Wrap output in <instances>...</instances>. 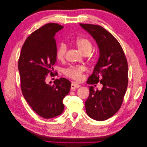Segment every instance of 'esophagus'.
<instances>
[{
    "mask_svg": "<svg viewBox=\"0 0 147 147\" xmlns=\"http://www.w3.org/2000/svg\"><path fill=\"white\" fill-rule=\"evenodd\" d=\"M79 86H80V85H78V84H76L74 83H72L71 85V90H75L76 88H79Z\"/></svg>",
    "mask_w": 147,
    "mask_h": 147,
    "instance_id": "esophagus-1",
    "label": "esophagus"
}]
</instances>
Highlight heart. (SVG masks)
I'll return each mask as SVG.
<instances>
[{"label":"heart","instance_id":"heart-1","mask_svg":"<svg viewBox=\"0 0 147 147\" xmlns=\"http://www.w3.org/2000/svg\"><path fill=\"white\" fill-rule=\"evenodd\" d=\"M75 44L78 49L84 55H88L92 51L93 45L91 41L86 37L78 38L75 41ZM67 52V45L63 42H61L57 46L56 55L57 59L62 61L66 57ZM85 71V68L83 66H71L64 69L65 76L69 78L80 81L83 78V74Z\"/></svg>","mask_w":147,"mask_h":147}]
</instances>
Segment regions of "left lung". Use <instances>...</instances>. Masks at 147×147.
Listing matches in <instances>:
<instances>
[{
  "instance_id": "8db88e82",
  "label": "left lung",
  "mask_w": 147,
  "mask_h": 147,
  "mask_svg": "<svg viewBox=\"0 0 147 147\" xmlns=\"http://www.w3.org/2000/svg\"><path fill=\"white\" fill-rule=\"evenodd\" d=\"M97 42L100 57L87 83H100L102 88L89 86L90 94L85 102L86 112L92 119L105 121L121 108L128 87V62L121 44L102 26L81 23Z\"/></svg>"
}]
</instances>
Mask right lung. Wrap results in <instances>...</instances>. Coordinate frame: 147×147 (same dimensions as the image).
<instances>
[{"label": "right lung", "mask_w": 147, "mask_h": 147, "mask_svg": "<svg viewBox=\"0 0 147 147\" xmlns=\"http://www.w3.org/2000/svg\"><path fill=\"white\" fill-rule=\"evenodd\" d=\"M63 26L47 23L26 38L18 61L23 95L34 111L44 119H51L63 112L64 98L69 92L67 79H55L53 85L45 83L48 75L54 76L57 61L56 32Z\"/></svg>", "instance_id": "right-lung-1"}]
</instances>
